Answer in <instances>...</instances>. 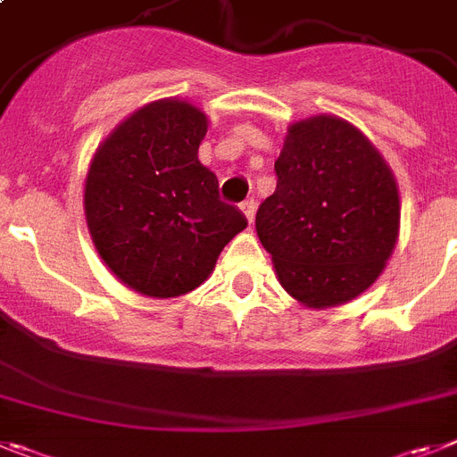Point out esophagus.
Wrapping results in <instances>:
<instances>
[{
    "instance_id": "esophagus-1",
    "label": "esophagus",
    "mask_w": 457,
    "mask_h": 457,
    "mask_svg": "<svg viewBox=\"0 0 457 457\" xmlns=\"http://www.w3.org/2000/svg\"><path fill=\"white\" fill-rule=\"evenodd\" d=\"M240 210H243L245 217H247V221H249V224H252V221H254V214H256V203H254V198H249V201L240 203Z\"/></svg>"
}]
</instances>
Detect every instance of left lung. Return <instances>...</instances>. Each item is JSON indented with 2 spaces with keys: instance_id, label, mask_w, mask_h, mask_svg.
<instances>
[{
  "instance_id": "8db88e82",
  "label": "left lung",
  "mask_w": 457,
  "mask_h": 457,
  "mask_svg": "<svg viewBox=\"0 0 457 457\" xmlns=\"http://www.w3.org/2000/svg\"><path fill=\"white\" fill-rule=\"evenodd\" d=\"M277 189L259 205L256 233L295 300L333 307L384 270L400 226L391 170L370 140L333 115L288 129Z\"/></svg>"
}]
</instances>
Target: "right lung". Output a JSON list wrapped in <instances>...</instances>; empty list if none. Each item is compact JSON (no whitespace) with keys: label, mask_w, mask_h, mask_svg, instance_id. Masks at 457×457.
<instances>
[{"label":"right lung","mask_w":457,"mask_h":457,"mask_svg":"<svg viewBox=\"0 0 457 457\" xmlns=\"http://www.w3.org/2000/svg\"><path fill=\"white\" fill-rule=\"evenodd\" d=\"M205 131V115L187 101H154L124 120L89 166L85 214L96 252L143 295L194 291L247 226L198 162Z\"/></svg>","instance_id":"add662e5"}]
</instances>
